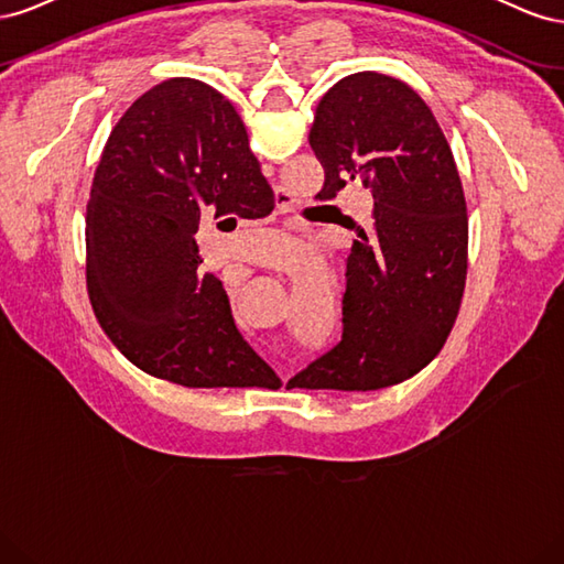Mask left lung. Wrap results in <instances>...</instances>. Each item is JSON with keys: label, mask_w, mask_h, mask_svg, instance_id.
<instances>
[{"label": "left lung", "mask_w": 564, "mask_h": 564, "mask_svg": "<svg viewBox=\"0 0 564 564\" xmlns=\"http://www.w3.org/2000/svg\"><path fill=\"white\" fill-rule=\"evenodd\" d=\"M308 141L324 169L317 197L360 181L373 209L346 259L344 336L289 383L395 386L445 346L464 296L468 212L449 143L421 96L379 73L336 82Z\"/></svg>", "instance_id": "left-lung-1"}]
</instances>
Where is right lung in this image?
<instances>
[{
    "label": "right lung",
    "instance_id": "1",
    "mask_svg": "<svg viewBox=\"0 0 564 564\" xmlns=\"http://www.w3.org/2000/svg\"><path fill=\"white\" fill-rule=\"evenodd\" d=\"M275 207L240 115L204 82L143 94L112 129L87 204V286L100 327L129 360L187 388L282 386L247 344L230 299L202 272V216Z\"/></svg>",
    "mask_w": 564,
    "mask_h": 564
}]
</instances>
